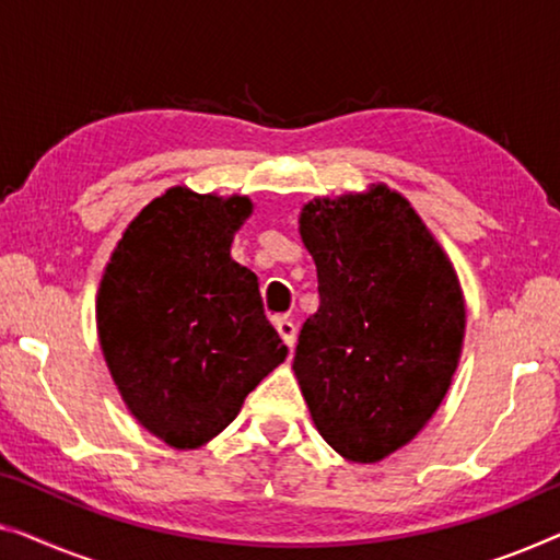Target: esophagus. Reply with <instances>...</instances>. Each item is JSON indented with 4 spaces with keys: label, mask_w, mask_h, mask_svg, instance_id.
I'll list each match as a JSON object with an SVG mask.
<instances>
[{
    "label": "esophagus",
    "mask_w": 560,
    "mask_h": 560,
    "mask_svg": "<svg viewBox=\"0 0 560 560\" xmlns=\"http://www.w3.org/2000/svg\"><path fill=\"white\" fill-rule=\"evenodd\" d=\"M277 331H279V337L283 339V345H287L289 349L294 347V341H296V324L294 322L277 319Z\"/></svg>",
    "instance_id": "34e87169"
}]
</instances>
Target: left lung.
I'll return each instance as SVG.
<instances>
[{"label": "left lung", "instance_id": "left-lung-1", "mask_svg": "<svg viewBox=\"0 0 560 560\" xmlns=\"http://www.w3.org/2000/svg\"><path fill=\"white\" fill-rule=\"evenodd\" d=\"M299 233L316 264L319 308L291 370L327 445L345 460L380 463L415 440L453 385L465 339L460 279L387 183L312 198Z\"/></svg>", "mask_w": 560, "mask_h": 560}]
</instances>
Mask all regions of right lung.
Segmentation results:
<instances>
[{
  "label": "right lung",
  "instance_id": "1",
  "mask_svg": "<svg viewBox=\"0 0 560 560\" xmlns=\"http://www.w3.org/2000/svg\"><path fill=\"white\" fill-rule=\"evenodd\" d=\"M248 196L173 186L128 223L100 279L95 319L125 407L150 435L196 450L289 349L264 314L258 279L231 258Z\"/></svg>",
  "mask_w": 560,
  "mask_h": 560
}]
</instances>
